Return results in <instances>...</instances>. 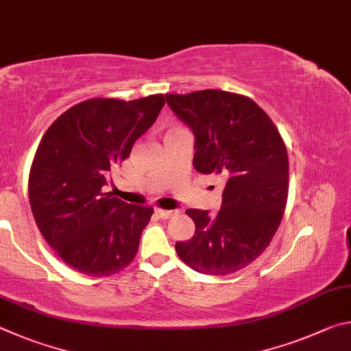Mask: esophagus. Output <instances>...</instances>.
<instances>
[{"label":"esophagus","instance_id":"1","mask_svg":"<svg viewBox=\"0 0 351 351\" xmlns=\"http://www.w3.org/2000/svg\"><path fill=\"white\" fill-rule=\"evenodd\" d=\"M174 213L176 211H171V210H160V208H157V210H156V214L160 219H169Z\"/></svg>","mask_w":351,"mask_h":351}]
</instances>
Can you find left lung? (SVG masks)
Listing matches in <instances>:
<instances>
[{
	"label": "left lung",
	"instance_id": "obj_1",
	"mask_svg": "<svg viewBox=\"0 0 351 351\" xmlns=\"http://www.w3.org/2000/svg\"><path fill=\"white\" fill-rule=\"evenodd\" d=\"M166 103L194 134L193 165L200 174L225 180L217 214L186 210L191 241L176 251L204 274L236 273L271 242L288 197V156L278 128L248 97L206 89L166 94Z\"/></svg>",
	"mask_w": 351,
	"mask_h": 351
}]
</instances>
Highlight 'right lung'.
Listing matches in <instances>:
<instances>
[{
  "mask_svg": "<svg viewBox=\"0 0 351 351\" xmlns=\"http://www.w3.org/2000/svg\"><path fill=\"white\" fill-rule=\"evenodd\" d=\"M163 104L162 94L132 101L90 98L43 135L29 174L30 210L46 242L78 273L108 278L135 257L154 210L112 197L108 179Z\"/></svg>",
  "mask_w": 351,
  "mask_h": 351,
  "instance_id": "1",
  "label": "right lung"
}]
</instances>
